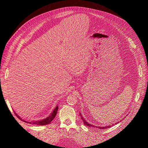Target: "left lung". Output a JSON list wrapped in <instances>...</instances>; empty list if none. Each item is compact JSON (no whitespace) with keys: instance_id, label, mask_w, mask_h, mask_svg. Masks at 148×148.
<instances>
[{"instance_id":"8db88e82","label":"left lung","mask_w":148,"mask_h":148,"mask_svg":"<svg viewBox=\"0 0 148 148\" xmlns=\"http://www.w3.org/2000/svg\"><path fill=\"white\" fill-rule=\"evenodd\" d=\"M80 116H81L82 117V120L83 121V123H84V124L85 125H86V126H88V127H93L92 125H91L90 123H88L86 121H85V120L83 118V117L82 116V115L80 114ZM110 127H111L110 125H109V126H107V127H98L99 128H100V129H106V128H110Z\"/></svg>"}]
</instances>
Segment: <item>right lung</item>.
<instances>
[{
  "label": "right lung",
  "mask_w": 148,
  "mask_h": 148,
  "mask_svg": "<svg viewBox=\"0 0 148 148\" xmlns=\"http://www.w3.org/2000/svg\"><path fill=\"white\" fill-rule=\"evenodd\" d=\"M58 108H59V107H58V106L56 107L55 109L53 110V111L52 112V114L49 115V117H48L47 118L44 119L42 120H40V121H38V122H29V123H31V124H36V125H47V124H49L50 123L52 120L54 119V117H56V115L57 114V110H58ZM15 115L17 116V117L19 119L21 120L19 116H18L17 114H15ZM24 122H25V121H24ZM28 123V122H27Z\"/></svg>",
  "instance_id": "right-lung-1"
}]
</instances>
